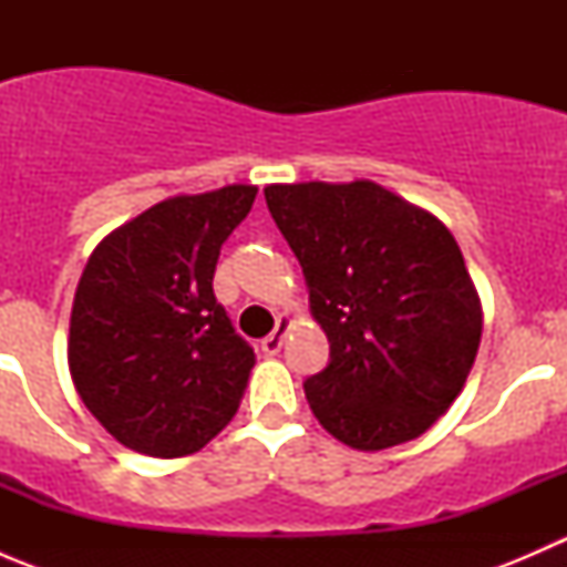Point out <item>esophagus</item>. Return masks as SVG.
<instances>
[{"instance_id":"1","label":"esophagus","mask_w":567,"mask_h":567,"mask_svg":"<svg viewBox=\"0 0 567 567\" xmlns=\"http://www.w3.org/2000/svg\"><path fill=\"white\" fill-rule=\"evenodd\" d=\"M290 326H293V318H290V316H279L277 318V329H274L271 334L262 337V340H260V351L266 353V357H277L279 348H282V342H285V334L290 331Z\"/></svg>"}]
</instances>
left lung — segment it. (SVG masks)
<instances>
[{"label":"left lung","mask_w":567,"mask_h":567,"mask_svg":"<svg viewBox=\"0 0 567 567\" xmlns=\"http://www.w3.org/2000/svg\"><path fill=\"white\" fill-rule=\"evenodd\" d=\"M262 192L329 337V364L305 381L312 414L364 453L422 436L461 394L483 334L453 233L373 181Z\"/></svg>","instance_id":"obj_1"}]
</instances>
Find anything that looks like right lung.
Listing matches in <instances>:
<instances>
[{"label":"right lung","mask_w":567,"mask_h":567,"mask_svg":"<svg viewBox=\"0 0 567 567\" xmlns=\"http://www.w3.org/2000/svg\"><path fill=\"white\" fill-rule=\"evenodd\" d=\"M257 186L181 194L112 230L90 255L68 364L90 414L153 458L203 450L238 411L255 351L214 296L221 244Z\"/></svg>","instance_id":"1"}]
</instances>
